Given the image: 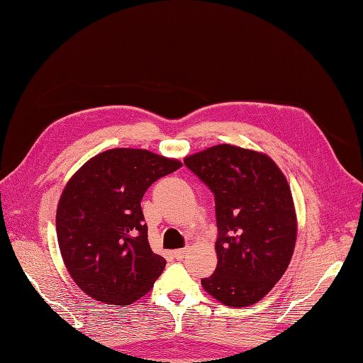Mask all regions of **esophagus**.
<instances>
[{
  "label": "esophagus",
  "instance_id": "obj_1",
  "mask_svg": "<svg viewBox=\"0 0 363 363\" xmlns=\"http://www.w3.org/2000/svg\"><path fill=\"white\" fill-rule=\"evenodd\" d=\"M189 251H190V248H182V250H176V251H173V256L176 257V259H184L189 254Z\"/></svg>",
  "mask_w": 363,
  "mask_h": 363
}]
</instances>
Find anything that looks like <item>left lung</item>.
I'll use <instances>...</instances> for the list:
<instances>
[{"label":"left lung","mask_w":363,"mask_h":363,"mask_svg":"<svg viewBox=\"0 0 363 363\" xmlns=\"http://www.w3.org/2000/svg\"><path fill=\"white\" fill-rule=\"evenodd\" d=\"M184 164L215 195L218 264L203 289L225 306L256 304L295 251L298 220L287 179L267 154L228 143L190 154Z\"/></svg>","instance_id":"8db88e82"}]
</instances>
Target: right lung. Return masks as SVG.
I'll list each match as a JSON object with an SVG mask.
<instances>
[{"mask_svg": "<svg viewBox=\"0 0 363 363\" xmlns=\"http://www.w3.org/2000/svg\"><path fill=\"white\" fill-rule=\"evenodd\" d=\"M181 167L148 150L113 148L68 179L56 212L57 242L84 293L123 307L152 289L167 262L151 250L140 203L152 182Z\"/></svg>", "mask_w": 363, "mask_h": 363, "instance_id": "add662e5", "label": "right lung"}]
</instances>
